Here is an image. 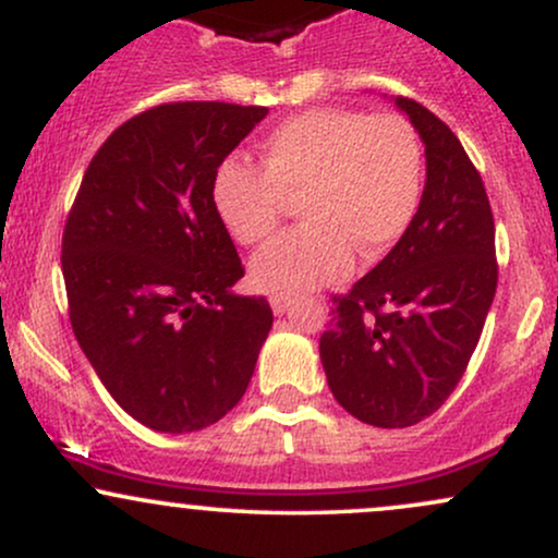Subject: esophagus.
<instances>
[{
    "label": "esophagus",
    "mask_w": 558,
    "mask_h": 558,
    "mask_svg": "<svg viewBox=\"0 0 558 558\" xmlns=\"http://www.w3.org/2000/svg\"><path fill=\"white\" fill-rule=\"evenodd\" d=\"M270 304H272V312H275V315H286V312L291 310L293 301L288 299V296H280V293H272V296H270Z\"/></svg>",
    "instance_id": "1"
}]
</instances>
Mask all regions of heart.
<instances>
[{
    "instance_id": "heart-1",
    "label": "heart",
    "mask_w": 558,
    "mask_h": 558,
    "mask_svg": "<svg viewBox=\"0 0 558 558\" xmlns=\"http://www.w3.org/2000/svg\"><path fill=\"white\" fill-rule=\"evenodd\" d=\"M425 159L414 128L399 114L310 110L262 141V170L226 159L215 172L213 204L243 246L278 228L286 198H299L304 226L275 239L252 262L259 291L301 296L343 280L354 252L388 254L417 217Z\"/></svg>"
}]
</instances>
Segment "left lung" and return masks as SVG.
I'll return each mask as SVG.
<instances>
[{
  "mask_svg": "<svg viewBox=\"0 0 558 558\" xmlns=\"http://www.w3.org/2000/svg\"><path fill=\"white\" fill-rule=\"evenodd\" d=\"M396 107L425 144L417 217L380 265L332 296L319 338L328 386L349 414L375 427L417 425L462 380L496 296V226L464 146L420 101Z\"/></svg>",
  "mask_w": 558,
  "mask_h": 558,
  "instance_id": "8db88e82",
  "label": "left lung"
}]
</instances>
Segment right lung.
<instances>
[{
  "label": "right lung",
  "instance_id": "1",
  "mask_svg": "<svg viewBox=\"0 0 558 558\" xmlns=\"http://www.w3.org/2000/svg\"><path fill=\"white\" fill-rule=\"evenodd\" d=\"M267 107L172 101L96 151L62 233L70 325L120 407L159 433H194L246 393L272 328L239 296L243 265L215 213V172Z\"/></svg>",
  "mask_w": 558,
  "mask_h": 558
}]
</instances>
